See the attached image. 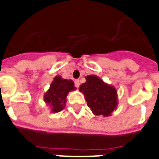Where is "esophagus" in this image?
<instances>
[{"label": "esophagus", "mask_w": 159, "mask_h": 159, "mask_svg": "<svg viewBox=\"0 0 159 159\" xmlns=\"http://www.w3.org/2000/svg\"><path fill=\"white\" fill-rule=\"evenodd\" d=\"M75 86L77 88L80 87V80H75Z\"/></svg>", "instance_id": "34e87169"}]
</instances>
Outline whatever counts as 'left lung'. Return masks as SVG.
Wrapping results in <instances>:
<instances>
[{
    "label": "left lung",
    "instance_id": "left-lung-1",
    "mask_svg": "<svg viewBox=\"0 0 159 159\" xmlns=\"http://www.w3.org/2000/svg\"><path fill=\"white\" fill-rule=\"evenodd\" d=\"M80 92L84 95L88 106L95 116H110L118 106L117 91L97 75L86 76V82L80 85Z\"/></svg>",
    "mask_w": 159,
    "mask_h": 159
}]
</instances>
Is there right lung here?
<instances>
[{
	"label": "right lung",
	"instance_id": "obj_1",
	"mask_svg": "<svg viewBox=\"0 0 159 159\" xmlns=\"http://www.w3.org/2000/svg\"><path fill=\"white\" fill-rule=\"evenodd\" d=\"M74 85L71 80L63 79L60 75L55 77L49 89L43 95V101L50 107L51 112L57 113L65 107L68 93L76 90Z\"/></svg>",
	"mask_w": 159,
	"mask_h": 159
}]
</instances>
